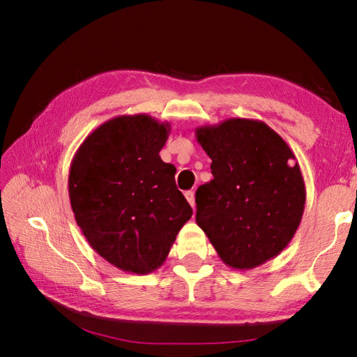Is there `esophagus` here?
<instances>
[{
    "label": "esophagus",
    "instance_id": "obj_1",
    "mask_svg": "<svg viewBox=\"0 0 357 357\" xmlns=\"http://www.w3.org/2000/svg\"><path fill=\"white\" fill-rule=\"evenodd\" d=\"M184 196H185V199L188 201V204H190V206L195 208V192L188 190V192L184 193Z\"/></svg>",
    "mask_w": 357,
    "mask_h": 357
}]
</instances>
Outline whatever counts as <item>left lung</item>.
I'll return each instance as SVG.
<instances>
[{
    "label": "left lung",
    "mask_w": 357,
    "mask_h": 357,
    "mask_svg": "<svg viewBox=\"0 0 357 357\" xmlns=\"http://www.w3.org/2000/svg\"><path fill=\"white\" fill-rule=\"evenodd\" d=\"M213 179L196 190V222L225 265L250 270L278 256L301 224L298 159L262 121L230 118L196 128Z\"/></svg>",
    "instance_id": "obj_1"
}]
</instances>
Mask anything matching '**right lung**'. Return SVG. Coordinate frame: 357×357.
Returning a JSON list of instances; mask_svg holds the SVG:
<instances>
[{
	"instance_id": "right-lung-1",
	"label": "right lung",
	"mask_w": 357,
	"mask_h": 357,
	"mask_svg": "<svg viewBox=\"0 0 357 357\" xmlns=\"http://www.w3.org/2000/svg\"><path fill=\"white\" fill-rule=\"evenodd\" d=\"M170 124L149 115L105 121L75 153L69 196L95 252L115 267L147 275L164 264L193 210L159 151Z\"/></svg>"
}]
</instances>
